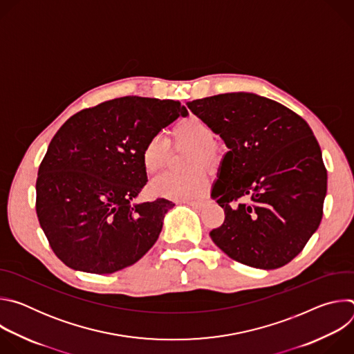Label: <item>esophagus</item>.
Masks as SVG:
<instances>
[{
    "instance_id": "obj_1",
    "label": "esophagus",
    "mask_w": 354,
    "mask_h": 354,
    "mask_svg": "<svg viewBox=\"0 0 354 354\" xmlns=\"http://www.w3.org/2000/svg\"><path fill=\"white\" fill-rule=\"evenodd\" d=\"M185 205L193 207V209H201L203 207V201H183Z\"/></svg>"
}]
</instances>
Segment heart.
I'll list each match as a JSON object with an SVG mask.
<instances>
[{
    "mask_svg": "<svg viewBox=\"0 0 354 354\" xmlns=\"http://www.w3.org/2000/svg\"><path fill=\"white\" fill-rule=\"evenodd\" d=\"M172 136L176 142L194 148L192 156V169L201 167H214L220 161V149L214 142L216 134L210 124L197 116L180 119L172 129ZM169 149V142L161 134L151 136L141 151V164L148 175L160 172L165 164ZM209 180L203 172L190 175L164 174L149 185L151 194L176 201L197 200L207 190Z\"/></svg>",
    "mask_w": 354,
    "mask_h": 354,
    "instance_id": "heart-1",
    "label": "heart"
}]
</instances>
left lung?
<instances>
[{
  "label": "left lung",
  "instance_id": "1",
  "mask_svg": "<svg viewBox=\"0 0 354 354\" xmlns=\"http://www.w3.org/2000/svg\"><path fill=\"white\" fill-rule=\"evenodd\" d=\"M186 105L228 148L212 189L225 213L210 232L213 242L246 266L287 265L322 220L328 175L311 127L276 100L250 92Z\"/></svg>",
  "mask_w": 354,
  "mask_h": 354
}]
</instances>
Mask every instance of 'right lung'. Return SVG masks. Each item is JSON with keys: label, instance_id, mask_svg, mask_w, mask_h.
<instances>
[{"label": "right lung", "instance_id": "add662e5", "mask_svg": "<svg viewBox=\"0 0 354 354\" xmlns=\"http://www.w3.org/2000/svg\"><path fill=\"white\" fill-rule=\"evenodd\" d=\"M187 111L178 100L124 96L70 118L50 141L36 180V213L68 268L111 274L151 249L175 206L134 203L147 183L145 141Z\"/></svg>", "mask_w": 354, "mask_h": 354}]
</instances>
